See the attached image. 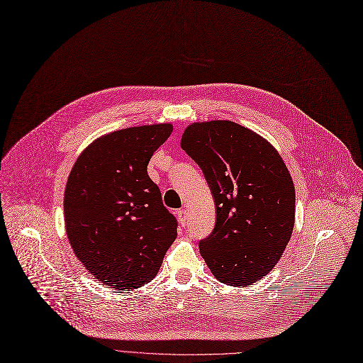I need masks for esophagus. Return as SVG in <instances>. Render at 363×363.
<instances>
[{
	"mask_svg": "<svg viewBox=\"0 0 363 363\" xmlns=\"http://www.w3.org/2000/svg\"><path fill=\"white\" fill-rule=\"evenodd\" d=\"M177 218H179V222H180V224H182L183 227L187 225L189 218H187V211H186V209H180V211L177 212Z\"/></svg>",
	"mask_w": 363,
	"mask_h": 363,
	"instance_id": "obj_1",
	"label": "esophagus"
}]
</instances>
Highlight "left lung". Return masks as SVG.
<instances>
[{"label": "left lung", "mask_w": 363, "mask_h": 363, "mask_svg": "<svg viewBox=\"0 0 363 363\" xmlns=\"http://www.w3.org/2000/svg\"><path fill=\"white\" fill-rule=\"evenodd\" d=\"M180 145L215 201V228L199 242L203 260L222 284L257 282L281 259L295 224V187L282 157L231 121L191 123Z\"/></svg>", "instance_id": "1"}]
</instances>
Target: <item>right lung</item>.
Wrapping results in <instances>:
<instances>
[{
    "instance_id": "1",
    "label": "right lung",
    "mask_w": 363,
    "mask_h": 363,
    "mask_svg": "<svg viewBox=\"0 0 363 363\" xmlns=\"http://www.w3.org/2000/svg\"><path fill=\"white\" fill-rule=\"evenodd\" d=\"M172 123L110 132L77 158L64 194V216L77 259L118 291L147 285L177 237V219L147 167Z\"/></svg>"
}]
</instances>
